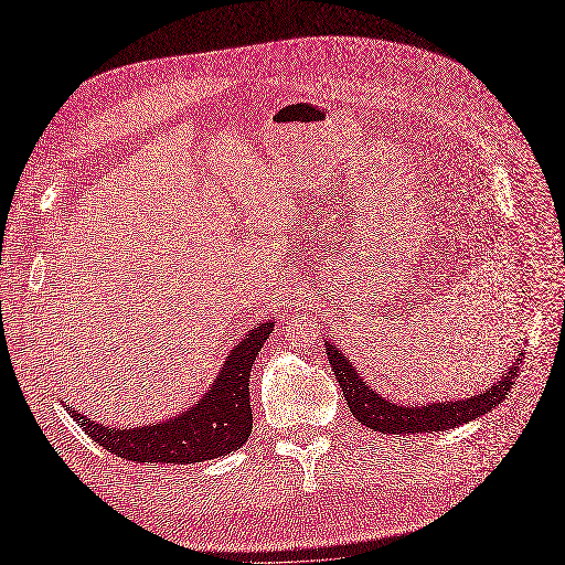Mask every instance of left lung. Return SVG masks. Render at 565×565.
<instances>
[{
    "instance_id": "8db88e82",
    "label": "left lung",
    "mask_w": 565,
    "mask_h": 565,
    "mask_svg": "<svg viewBox=\"0 0 565 565\" xmlns=\"http://www.w3.org/2000/svg\"><path fill=\"white\" fill-rule=\"evenodd\" d=\"M324 351H328L332 372L341 391H344V398L353 417L363 426H370V429L382 434H431L483 417L509 396L514 380L519 377V367L523 365V353H519L509 370H504L500 382H494L492 386L478 393V396L426 405H401L384 398L382 393L367 386V382L349 363L347 353H341L328 339H324Z\"/></svg>"
}]
</instances>
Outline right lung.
I'll return each mask as SVG.
<instances>
[{"label": "right lung", "mask_w": 565, "mask_h": 565, "mask_svg": "<svg viewBox=\"0 0 565 565\" xmlns=\"http://www.w3.org/2000/svg\"><path fill=\"white\" fill-rule=\"evenodd\" d=\"M273 332V320H259L237 341L221 365L216 380L202 398L181 409L177 417L143 426L115 429L63 405L71 417L98 446L131 461H160V465H193V461L224 457L245 446L252 434L249 372L264 341Z\"/></svg>", "instance_id": "add662e5"}]
</instances>
